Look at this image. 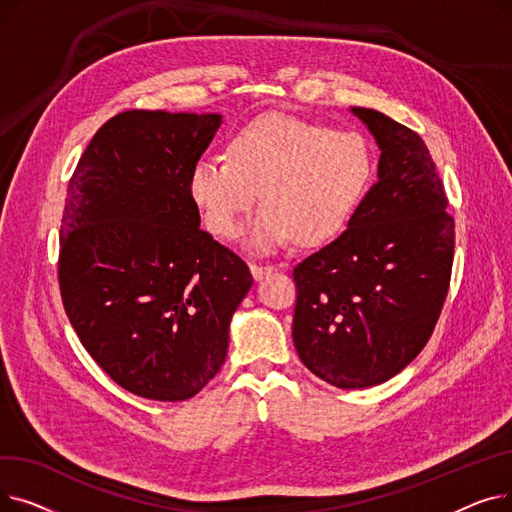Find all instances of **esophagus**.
<instances>
[{
    "label": "esophagus",
    "mask_w": 512,
    "mask_h": 512,
    "mask_svg": "<svg viewBox=\"0 0 512 512\" xmlns=\"http://www.w3.org/2000/svg\"><path fill=\"white\" fill-rule=\"evenodd\" d=\"M274 272L272 265H257V263H251V274L255 280H263L265 276H270Z\"/></svg>",
    "instance_id": "1"
}]
</instances>
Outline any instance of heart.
I'll use <instances>...</instances> for the list:
<instances>
[{
    "label": "heart",
    "mask_w": 512,
    "mask_h": 512,
    "mask_svg": "<svg viewBox=\"0 0 512 512\" xmlns=\"http://www.w3.org/2000/svg\"><path fill=\"white\" fill-rule=\"evenodd\" d=\"M373 174L367 141L290 116L242 126L226 157H201L188 170V197L209 232L236 238L257 201L245 245L272 255L299 236L305 245L334 238L361 203Z\"/></svg>",
    "instance_id": "b5f03b06"
}]
</instances>
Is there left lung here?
<instances>
[{"label":"left lung","instance_id":"left-lung-1","mask_svg":"<svg viewBox=\"0 0 512 512\" xmlns=\"http://www.w3.org/2000/svg\"><path fill=\"white\" fill-rule=\"evenodd\" d=\"M351 112L378 143V182L346 230L292 272L294 346L311 373L342 390L384 384L423 351L454 253V220L423 139L382 112Z\"/></svg>","mask_w":512,"mask_h":512}]
</instances>
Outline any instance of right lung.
<instances>
[{
    "label": "right lung",
    "mask_w": 512,
    "mask_h": 512,
    "mask_svg": "<svg viewBox=\"0 0 512 512\" xmlns=\"http://www.w3.org/2000/svg\"><path fill=\"white\" fill-rule=\"evenodd\" d=\"M220 114L130 110L107 120L68 184L60 290L87 353L124 390L176 402L220 371L247 263L201 230L188 170Z\"/></svg>",
    "instance_id": "1"
}]
</instances>
